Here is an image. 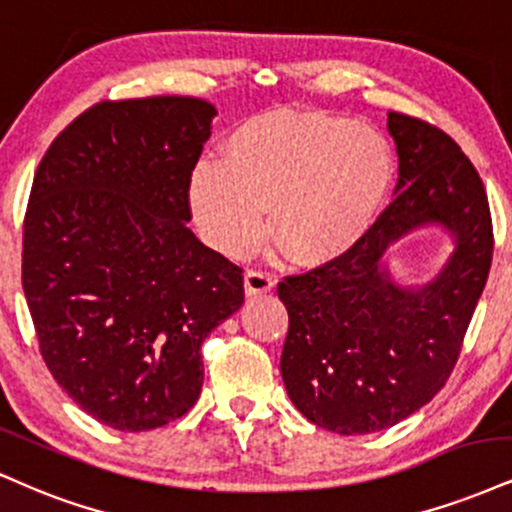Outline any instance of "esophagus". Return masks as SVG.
I'll list each match as a JSON object with an SVG mask.
<instances>
[{
	"label": "esophagus",
	"instance_id": "34e87169",
	"mask_svg": "<svg viewBox=\"0 0 512 512\" xmlns=\"http://www.w3.org/2000/svg\"><path fill=\"white\" fill-rule=\"evenodd\" d=\"M274 286H276V281L269 274L248 272L243 276V288H245V295H248V298H252V295H264V293L274 291Z\"/></svg>",
	"mask_w": 512,
	"mask_h": 512
}]
</instances>
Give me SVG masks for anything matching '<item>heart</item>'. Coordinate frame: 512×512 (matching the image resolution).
Returning a JSON list of instances; mask_svg holds the SVG:
<instances>
[{"label":"heart","mask_w":512,"mask_h":512,"mask_svg":"<svg viewBox=\"0 0 512 512\" xmlns=\"http://www.w3.org/2000/svg\"><path fill=\"white\" fill-rule=\"evenodd\" d=\"M396 183L389 140L329 112L272 109L229 133L221 164H197L188 205L202 236L229 257L262 238L300 269H329L365 243Z\"/></svg>","instance_id":"heart-1"}]
</instances>
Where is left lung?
<instances>
[{
	"mask_svg": "<svg viewBox=\"0 0 512 512\" xmlns=\"http://www.w3.org/2000/svg\"><path fill=\"white\" fill-rule=\"evenodd\" d=\"M396 200L348 260L279 283L288 310L281 377L288 398L329 432L372 434L427 405L458 360L494 252L484 183L439 128L389 114ZM441 228L452 252L424 282L400 284L393 244Z\"/></svg>",
	"mask_w": 512,
	"mask_h": 512,
	"instance_id": "1",
	"label": "left lung"
}]
</instances>
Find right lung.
<instances>
[{"instance_id":"right-lung-1","label":"right lung","mask_w":512,"mask_h":512,"mask_svg":"<svg viewBox=\"0 0 512 512\" xmlns=\"http://www.w3.org/2000/svg\"><path fill=\"white\" fill-rule=\"evenodd\" d=\"M217 109L197 97L102 102L49 145L23 224V293L40 353L119 432L200 396L202 341L243 305V276L188 229V181Z\"/></svg>"}]
</instances>
